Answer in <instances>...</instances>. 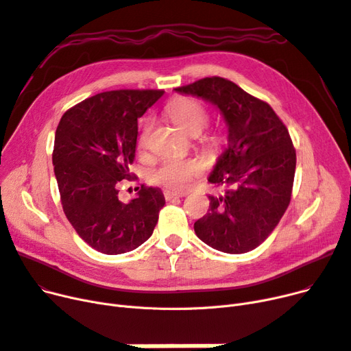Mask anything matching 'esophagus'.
Listing matches in <instances>:
<instances>
[{"label": "esophagus", "instance_id": "esophagus-1", "mask_svg": "<svg viewBox=\"0 0 351 351\" xmlns=\"http://www.w3.org/2000/svg\"><path fill=\"white\" fill-rule=\"evenodd\" d=\"M186 193H176V192H172V191H165L163 192V196L166 201H172L173 197H180V196H185Z\"/></svg>", "mask_w": 351, "mask_h": 351}]
</instances>
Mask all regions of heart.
Masks as SVG:
<instances>
[{
  "mask_svg": "<svg viewBox=\"0 0 351 351\" xmlns=\"http://www.w3.org/2000/svg\"><path fill=\"white\" fill-rule=\"evenodd\" d=\"M166 116L179 130L188 134H199L209 119L205 106L192 97L173 99L166 106ZM145 142L146 130L141 134L139 146H145ZM202 171L201 162L196 159H166L150 172V180L166 189L180 192L188 189L202 175Z\"/></svg>",
  "mask_w": 351,
  "mask_h": 351,
  "instance_id": "obj_1",
  "label": "heart"
}]
</instances>
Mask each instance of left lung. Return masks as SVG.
I'll return each mask as SVG.
<instances>
[{
  "label": "left lung",
  "instance_id": "obj_1",
  "mask_svg": "<svg viewBox=\"0 0 351 351\" xmlns=\"http://www.w3.org/2000/svg\"><path fill=\"white\" fill-rule=\"evenodd\" d=\"M175 91L217 106L228 126V147L208 178L225 192L209 196L208 213L195 222V234L226 254L252 251L291 201L297 158L289 133L268 103L226 79L206 77Z\"/></svg>",
  "mask_w": 351,
  "mask_h": 351
}]
</instances>
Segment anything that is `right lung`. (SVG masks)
I'll list each match as a JSON object with an SVG mask.
<instances>
[{"instance_id": "add662e5", "label": "right lung", "mask_w": 351, "mask_h": 351, "mask_svg": "<svg viewBox=\"0 0 351 351\" xmlns=\"http://www.w3.org/2000/svg\"><path fill=\"white\" fill-rule=\"evenodd\" d=\"M163 90H112L69 109L56 130L53 165L63 210L84 242L101 254L133 251L154 234L165 196L143 186L129 204L117 185L129 179L138 119Z\"/></svg>"}]
</instances>
